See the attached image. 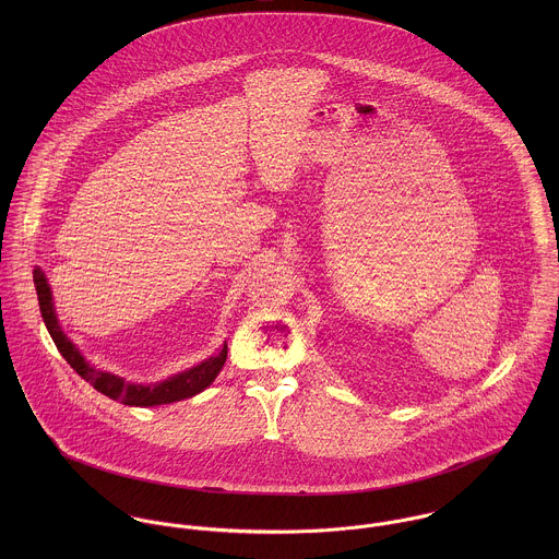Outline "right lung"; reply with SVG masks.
<instances>
[{"label": "right lung", "instance_id": "1", "mask_svg": "<svg viewBox=\"0 0 559 559\" xmlns=\"http://www.w3.org/2000/svg\"><path fill=\"white\" fill-rule=\"evenodd\" d=\"M34 286H36V295H38L40 314H43V320H45L58 350L62 353V357L71 364V368L80 374L81 379H85L96 392H100V394H105L111 400H120L122 404H129V406H157V404H169V402L191 399V396L204 392L217 379L219 370L226 364L228 344H224V348L217 355L204 359L200 366H193L185 372H178V374H174V377H169L160 383H155V385L129 383V381H124L116 374L96 370L81 357L75 344L62 331L58 317H56L51 288H49L47 277L40 269H34Z\"/></svg>", "mask_w": 559, "mask_h": 559}]
</instances>
